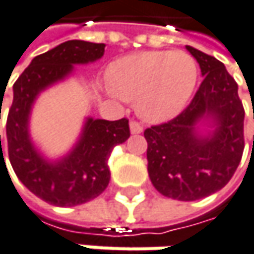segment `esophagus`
<instances>
[{"mask_svg": "<svg viewBox=\"0 0 254 254\" xmlns=\"http://www.w3.org/2000/svg\"><path fill=\"white\" fill-rule=\"evenodd\" d=\"M130 131H131V134H140L143 131V127L137 121H131L130 123Z\"/></svg>", "mask_w": 254, "mask_h": 254, "instance_id": "34e87169", "label": "esophagus"}]
</instances>
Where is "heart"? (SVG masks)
Masks as SVG:
<instances>
[{
	"mask_svg": "<svg viewBox=\"0 0 254 254\" xmlns=\"http://www.w3.org/2000/svg\"><path fill=\"white\" fill-rule=\"evenodd\" d=\"M108 79L116 98L136 101L140 117L163 121L187 105L198 81V64L187 52H141L111 64Z\"/></svg>",
	"mask_w": 254,
	"mask_h": 254,
	"instance_id": "obj_1",
	"label": "heart"
}]
</instances>
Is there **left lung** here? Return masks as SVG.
<instances>
[{
    "label": "left lung",
    "mask_w": 254,
    "mask_h": 254,
    "mask_svg": "<svg viewBox=\"0 0 254 254\" xmlns=\"http://www.w3.org/2000/svg\"><path fill=\"white\" fill-rule=\"evenodd\" d=\"M187 50L204 76L199 89L178 117L144 131L150 181L162 195L178 201L201 199L224 188L245 150L237 83L214 56L190 46Z\"/></svg>",
    "instance_id": "1"
}]
</instances>
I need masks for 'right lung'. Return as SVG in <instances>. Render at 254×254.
I'll return each mask as SVG.
<instances>
[{"mask_svg": "<svg viewBox=\"0 0 254 254\" xmlns=\"http://www.w3.org/2000/svg\"><path fill=\"white\" fill-rule=\"evenodd\" d=\"M104 43L64 42L36 56L12 86L14 98L7 118L9 163L23 185L52 205L75 207L102 193L110 182V153L130 137L127 118L107 121L88 117L73 147L50 160L36 147L30 134V116L37 97L67 79L75 64L97 62L104 56Z\"/></svg>", "mask_w": 254, "mask_h": 254, "instance_id": "1", "label": "right lung"}]
</instances>
